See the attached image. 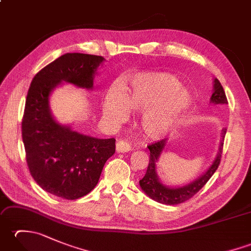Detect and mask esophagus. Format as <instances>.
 Listing matches in <instances>:
<instances>
[{
  "label": "esophagus",
  "mask_w": 251,
  "mask_h": 251,
  "mask_svg": "<svg viewBox=\"0 0 251 251\" xmlns=\"http://www.w3.org/2000/svg\"><path fill=\"white\" fill-rule=\"evenodd\" d=\"M131 150V147L129 143H127L124 140H119L116 142V152L119 153H125Z\"/></svg>",
  "instance_id": "obj_1"
}]
</instances>
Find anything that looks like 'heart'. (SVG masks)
Masks as SVG:
<instances>
[{
  "label": "heart",
  "mask_w": 251,
  "mask_h": 251,
  "mask_svg": "<svg viewBox=\"0 0 251 251\" xmlns=\"http://www.w3.org/2000/svg\"><path fill=\"white\" fill-rule=\"evenodd\" d=\"M191 103L190 93L173 74L141 73L131 78L125 95L120 88L110 90L102 112L106 119L121 122L128 114L127 109L147 108L141 119L142 129L147 136L157 138L177 127Z\"/></svg>",
  "instance_id": "heart-1"
}]
</instances>
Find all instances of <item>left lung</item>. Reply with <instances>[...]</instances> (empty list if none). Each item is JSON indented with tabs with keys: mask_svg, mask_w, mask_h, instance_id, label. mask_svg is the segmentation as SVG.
Masks as SVG:
<instances>
[{
	"mask_svg": "<svg viewBox=\"0 0 251 251\" xmlns=\"http://www.w3.org/2000/svg\"><path fill=\"white\" fill-rule=\"evenodd\" d=\"M210 102L214 104H227L225 89H223L218 78L214 79V93H212L210 97ZM226 134V129L223 128L221 131L219 151H218L214 163L207 169V172L194 181H192L189 184L179 186V188H168V186L164 185L159 181L156 172V163L159 156H161L165 146H166L167 140L162 139L155 143H152V145L148 147L149 150H150V161H149V166L145 177L139 181L140 188L152 200L165 205H177L180 204V202L190 200L191 197H193L207 183V181L211 178V176L218 169V166H219L221 161L223 141H225Z\"/></svg>",
	"mask_w": 251,
	"mask_h": 251,
	"instance_id": "obj_1",
	"label": "left lung"
}]
</instances>
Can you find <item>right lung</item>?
<instances>
[{
    "label": "right lung",
    "instance_id": "obj_1",
    "mask_svg": "<svg viewBox=\"0 0 251 251\" xmlns=\"http://www.w3.org/2000/svg\"><path fill=\"white\" fill-rule=\"evenodd\" d=\"M101 56L71 52L44 67L33 77L25 99L23 141L25 159L35 182L65 200L85 196L97 185L115 139H98L60 125L50 109V93L61 82L93 89Z\"/></svg>",
    "mask_w": 251,
    "mask_h": 251
}]
</instances>
